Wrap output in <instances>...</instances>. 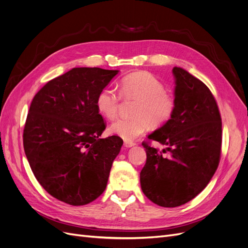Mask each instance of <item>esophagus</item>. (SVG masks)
<instances>
[{
    "instance_id": "34e87169",
    "label": "esophagus",
    "mask_w": 248,
    "mask_h": 248,
    "mask_svg": "<svg viewBox=\"0 0 248 248\" xmlns=\"http://www.w3.org/2000/svg\"><path fill=\"white\" fill-rule=\"evenodd\" d=\"M135 145H136V142L131 141V140H124V146L125 148H131V147H134Z\"/></svg>"
}]
</instances>
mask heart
<instances>
[{"instance_id": "obj_1", "label": "heart", "mask_w": 248, "mask_h": 248, "mask_svg": "<svg viewBox=\"0 0 248 248\" xmlns=\"http://www.w3.org/2000/svg\"><path fill=\"white\" fill-rule=\"evenodd\" d=\"M122 98L134 100L133 114L129 119H119L110 125V132L125 140H133L148 131L151 123L161 126L172 119L176 109L175 96L166 90L159 78L148 71L127 74L120 84V93L110 87L102 88L96 96V107L108 119L119 112Z\"/></svg>"}]
</instances>
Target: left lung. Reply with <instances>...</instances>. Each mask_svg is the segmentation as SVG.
Instances as JSON below:
<instances>
[{"mask_svg": "<svg viewBox=\"0 0 248 248\" xmlns=\"http://www.w3.org/2000/svg\"><path fill=\"white\" fill-rule=\"evenodd\" d=\"M173 73L176 109L170 121L142 141L147 162L140 174L142 192L162 207L183 205L208 185L218 168L222 142L221 115L211 90L180 67ZM152 140L167 150L153 147Z\"/></svg>", "mask_w": 248, "mask_h": 248, "instance_id": "1", "label": "left lung"}]
</instances>
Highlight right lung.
I'll return each mask as SVG.
<instances>
[{
  "label": "right lung",
  "instance_id": "obj_1",
  "mask_svg": "<svg viewBox=\"0 0 248 248\" xmlns=\"http://www.w3.org/2000/svg\"><path fill=\"white\" fill-rule=\"evenodd\" d=\"M117 72L73 68L48 81L31 102L23 132L26 157L40 185L64 203L88 204L107 188L124 141L100 139L107 123L96 96Z\"/></svg>",
  "mask_w": 248,
  "mask_h": 248
}]
</instances>
